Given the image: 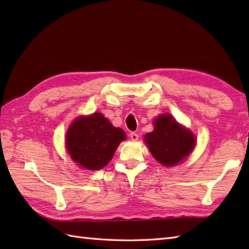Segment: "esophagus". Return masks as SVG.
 <instances>
[{
  "label": "esophagus",
  "instance_id": "1",
  "mask_svg": "<svg viewBox=\"0 0 249 249\" xmlns=\"http://www.w3.org/2000/svg\"><path fill=\"white\" fill-rule=\"evenodd\" d=\"M129 137H130V139L133 140V141H136V140H138V138H139V135L137 134V133H130V135H129Z\"/></svg>",
  "mask_w": 249,
  "mask_h": 249
}]
</instances>
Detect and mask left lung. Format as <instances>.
I'll list each match as a JSON object with an SVG mask.
<instances>
[{
  "instance_id": "1",
  "label": "left lung",
  "mask_w": 249,
  "mask_h": 249,
  "mask_svg": "<svg viewBox=\"0 0 249 249\" xmlns=\"http://www.w3.org/2000/svg\"><path fill=\"white\" fill-rule=\"evenodd\" d=\"M155 128L144 137L145 143L156 160L163 166L181 162L194 150L196 139L170 114H161L154 121Z\"/></svg>"
}]
</instances>
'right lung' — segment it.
Returning a JSON list of instances; mask_svg holds the SVG:
<instances>
[{
	"instance_id": "right-lung-1",
	"label": "right lung",
	"mask_w": 249,
	"mask_h": 249,
	"mask_svg": "<svg viewBox=\"0 0 249 249\" xmlns=\"http://www.w3.org/2000/svg\"><path fill=\"white\" fill-rule=\"evenodd\" d=\"M126 138L123 129L113 127L102 113L78 118L66 135V147L73 161L89 170L105 167L116 147Z\"/></svg>"
}]
</instances>
